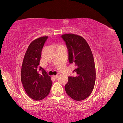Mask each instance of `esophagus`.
Here are the masks:
<instances>
[{
    "mask_svg": "<svg viewBox=\"0 0 123 123\" xmlns=\"http://www.w3.org/2000/svg\"><path fill=\"white\" fill-rule=\"evenodd\" d=\"M53 77L54 78V79H56L58 77V75H53Z\"/></svg>",
    "mask_w": 123,
    "mask_h": 123,
    "instance_id": "esophagus-1",
    "label": "esophagus"
}]
</instances>
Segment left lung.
<instances>
[{"label":"left lung","mask_w":123,"mask_h":123,"mask_svg":"<svg viewBox=\"0 0 123 123\" xmlns=\"http://www.w3.org/2000/svg\"><path fill=\"white\" fill-rule=\"evenodd\" d=\"M62 37L66 42L69 52V61L76 68L73 71L76 76H69L65 86L66 92L76 101L87 98L94 88L96 71L94 58L87 42L77 34H65Z\"/></svg>","instance_id":"8db88e82"}]
</instances>
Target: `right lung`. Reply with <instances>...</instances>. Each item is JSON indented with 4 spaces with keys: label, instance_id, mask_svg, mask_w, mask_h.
Returning <instances> with one entry per match:
<instances>
[{
    "label": "right lung",
    "instance_id": "add662e5",
    "mask_svg": "<svg viewBox=\"0 0 123 123\" xmlns=\"http://www.w3.org/2000/svg\"><path fill=\"white\" fill-rule=\"evenodd\" d=\"M48 36L40 37L29 46L23 59L21 80L27 94L35 100H40L49 94L52 82L51 77L39 66L42 50Z\"/></svg>",
    "mask_w": 123,
    "mask_h": 123
}]
</instances>
